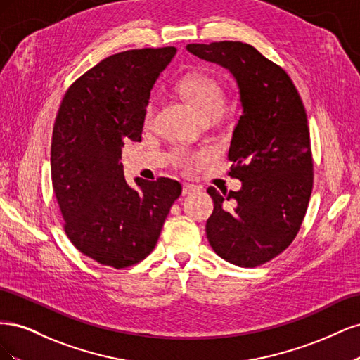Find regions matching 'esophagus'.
<instances>
[{"mask_svg":"<svg viewBox=\"0 0 360 360\" xmlns=\"http://www.w3.org/2000/svg\"><path fill=\"white\" fill-rule=\"evenodd\" d=\"M197 191H200L198 186H195V184H191V183H184L181 193L183 195H191V193H195Z\"/></svg>","mask_w":360,"mask_h":360,"instance_id":"obj_1","label":"esophagus"}]
</instances>
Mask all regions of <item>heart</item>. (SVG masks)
Here are the masks:
<instances>
[{
    "mask_svg": "<svg viewBox=\"0 0 360 360\" xmlns=\"http://www.w3.org/2000/svg\"><path fill=\"white\" fill-rule=\"evenodd\" d=\"M177 89L188 99L204 120L221 115L225 108L226 94L222 84L205 73H189L180 79ZM155 102H150L146 110V122L150 123L155 115Z\"/></svg>",
    "mask_w": 360,
    "mask_h": 360,
    "instance_id": "heart-1",
    "label": "heart"
}]
</instances>
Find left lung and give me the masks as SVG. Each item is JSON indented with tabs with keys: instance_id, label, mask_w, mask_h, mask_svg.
Here are the masks:
<instances>
[{
	"instance_id": "obj_1",
	"label": "left lung",
	"mask_w": 360,
	"mask_h": 360,
	"mask_svg": "<svg viewBox=\"0 0 360 360\" xmlns=\"http://www.w3.org/2000/svg\"><path fill=\"white\" fill-rule=\"evenodd\" d=\"M188 51L230 69L243 105L228 151V176L242 180V189H207L214 202L207 238L228 263L257 267L291 245L308 209L314 162L307 111L288 73L252 45L191 43Z\"/></svg>"
}]
</instances>
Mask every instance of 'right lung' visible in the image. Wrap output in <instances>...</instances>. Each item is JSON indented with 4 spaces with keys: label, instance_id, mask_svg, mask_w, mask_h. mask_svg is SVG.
I'll return each mask as SVG.
<instances>
[{
    "label": "right lung",
    "instance_id": "right-lung-1",
    "mask_svg": "<svg viewBox=\"0 0 360 360\" xmlns=\"http://www.w3.org/2000/svg\"><path fill=\"white\" fill-rule=\"evenodd\" d=\"M174 46L106 57L64 94L52 130L51 179L73 246L97 263L126 269L143 261L180 193L177 180L127 184L122 148L141 141L146 110Z\"/></svg>",
    "mask_w": 360,
    "mask_h": 360
}]
</instances>
